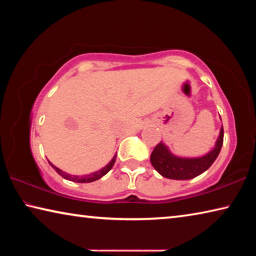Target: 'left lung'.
I'll use <instances>...</instances> for the list:
<instances>
[{"label":"left lung","mask_w":256,"mask_h":256,"mask_svg":"<svg viewBox=\"0 0 256 256\" xmlns=\"http://www.w3.org/2000/svg\"><path fill=\"white\" fill-rule=\"evenodd\" d=\"M224 142V128H220L219 138L214 148L206 156L198 158H180L172 154L170 149L160 142L150 156V162L160 175L170 180H190L194 178L209 168L222 150Z\"/></svg>","instance_id":"left-lung-1"}]
</instances>
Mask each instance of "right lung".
I'll return each instance as SVG.
<instances>
[{"instance_id": "add662e5", "label": "right lung", "mask_w": 256, "mask_h": 256, "mask_svg": "<svg viewBox=\"0 0 256 256\" xmlns=\"http://www.w3.org/2000/svg\"><path fill=\"white\" fill-rule=\"evenodd\" d=\"M115 160H116V154L114 156V157L112 158V160H110V162H108V164H106L105 167L102 168L100 170H97V172H92V174H89V175H84V176L70 175V174H68V172H64L63 170H60V168L55 167L54 164H52L50 162H50V166L54 168L55 172H58V175L62 176L63 178H66V180H68L76 182V183H90V182H94V180H99V178H102V176H105V175L107 174V172L112 170V167L114 166Z\"/></svg>"}]
</instances>
